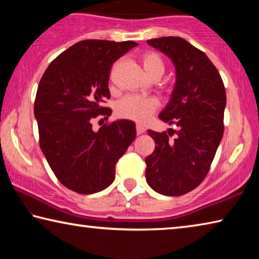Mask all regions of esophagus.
<instances>
[{"mask_svg": "<svg viewBox=\"0 0 259 259\" xmlns=\"http://www.w3.org/2000/svg\"><path fill=\"white\" fill-rule=\"evenodd\" d=\"M145 126H144L143 124H139V123H137L136 124V131H137V135H142V134H144L145 133Z\"/></svg>", "mask_w": 259, "mask_h": 259, "instance_id": "1", "label": "esophagus"}]
</instances>
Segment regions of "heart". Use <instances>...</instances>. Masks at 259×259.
Returning a JSON list of instances; mask_svg holds the SVG:
<instances>
[{"label": "heart", "mask_w": 259, "mask_h": 259, "mask_svg": "<svg viewBox=\"0 0 259 259\" xmlns=\"http://www.w3.org/2000/svg\"><path fill=\"white\" fill-rule=\"evenodd\" d=\"M144 69L151 78H160L164 73V63L155 51H145L140 55ZM160 106L159 100L153 97L126 96L116 105L117 115L137 122H145Z\"/></svg>", "instance_id": "1"}]
</instances>
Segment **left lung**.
I'll use <instances>...</instances> for the list:
<instances>
[{
  "mask_svg": "<svg viewBox=\"0 0 259 259\" xmlns=\"http://www.w3.org/2000/svg\"><path fill=\"white\" fill-rule=\"evenodd\" d=\"M147 43L176 67L171 99L159 119L178 130H148L156 146L145 160L146 181L160 194L179 196L198 187L210 170L224 134L225 87L207 55L184 38L165 36Z\"/></svg>",
  "mask_w": 259,
  "mask_h": 259,
  "instance_id": "left-lung-1",
  "label": "left lung"
}]
</instances>
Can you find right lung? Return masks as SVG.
Segmentation results:
<instances>
[{"label": "right lung", "instance_id": "add662e5", "mask_svg": "<svg viewBox=\"0 0 259 259\" xmlns=\"http://www.w3.org/2000/svg\"><path fill=\"white\" fill-rule=\"evenodd\" d=\"M136 46L134 41H80L52 60L41 77L34 103L40 147L68 190L93 194L111 185L117 161L136 138L129 120L93 129L94 119H108L112 113L102 103L111 98L113 64Z\"/></svg>", "mask_w": 259, "mask_h": 259}]
</instances>
